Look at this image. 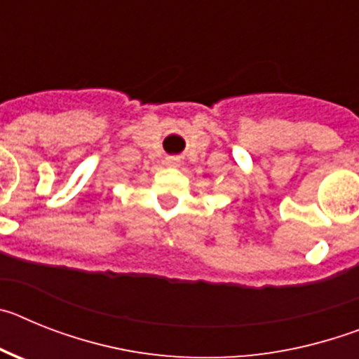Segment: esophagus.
Instances as JSON below:
<instances>
[{
  "instance_id": "esophagus-1",
  "label": "esophagus",
  "mask_w": 359,
  "mask_h": 359,
  "mask_svg": "<svg viewBox=\"0 0 359 359\" xmlns=\"http://www.w3.org/2000/svg\"><path fill=\"white\" fill-rule=\"evenodd\" d=\"M165 163L169 165V167H177V165H180V160H177V158H167Z\"/></svg>"
}]
</instances>
